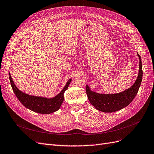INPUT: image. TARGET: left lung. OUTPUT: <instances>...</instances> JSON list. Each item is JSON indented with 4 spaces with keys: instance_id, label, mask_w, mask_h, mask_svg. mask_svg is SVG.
Listing matches in <instances>:
<instances>
[{
    "instance_id": "left-lung-1",
    "label": "left lung",
    "mask_w": 154,
    "mask_h": 154,
    "mask_svg": "<svg viewBox=\"0 0 154 154\" xmlns=\"http://www.w3.org/2000/svg\"><path fill=\"white\" fill-rule=\"evenodd\" d=\"M140 60L138 76L133 86L124 91L116 94H100L92 91L86 85V94L90 103L98 110L109 113L114 112L127 106L137 94L143 77L141 56Z\"/></svg>"
}]
</instances>
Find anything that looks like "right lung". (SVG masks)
<instances>
[{
	"instance_id": "obj_1",
	"label": "right lung",
	"mask_w": 154,
	"mask_h": 154,
	"mask_svg": "<svg viewBox=\"0 0 154 154\" xmlns=\"http://www.w3.org/2000/svg\"><path fill=\"white\" fill-rule=\"evenodd\" d=\"M9 76L11 87L19 101L27 109L41 114H49L60 109L64 100V93L72 81L71 79H69L65 86L58 94L53 98H48L41 96H31L23 93L16 86L10 73Z\"/></svg>"
}]
</instances>
